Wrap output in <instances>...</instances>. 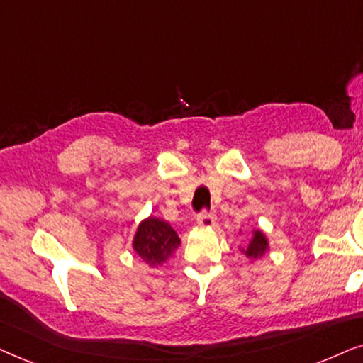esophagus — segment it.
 I'll return each mask as SVG.
<instances>
[{
	"label": "esophagus",
	"instance_id": "esophagus-1",
	"mask_svg": "<svg viewBox=\"0 0 363 363\" xmlns=\"http://www.w3.org/2000/svg\"><path fill=\"white\" fill-rule=\"evenodd\" d=\"M216 224V217L214 214H207V212H201L197 216V225L201 227H212Z\"/></svg>",
	"mask_w": 363,
	"mask_h": 363
}]
</instances>
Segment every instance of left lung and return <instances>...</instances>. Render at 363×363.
I'll list each match as a JSON object with an SVG mask.
<instances>
[{
  "label": "left lung",
  "instance_id": "left-lung-1",
  "mask_svg": "<svg viewBox=\"0 0 363 363\" xmlns=\"http://www.w3.org/2000/svg\"><path fill=\"white\" fill-rule=\"evenodd\" d=\"M269 239L265 238L264 230L254 229L250 238L247 240H244L242 245H239V250L250 260V262H254V260L262 259L264 255L269 252Z\"/></svg>",
  "mask_w": 363,
  "mask_h": 363
}]
</instances>
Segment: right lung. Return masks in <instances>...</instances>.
<instances>
[{
    "label": "right lung",
    "instance_id": "add662e5",
    "mask_svg": "<svg viewBox=\"0 0 363 363\" xmlns=\"http://www.w3.org/2000/svg\"><path fill=\"white\" fill-rule=\"evenodd\" d=\"M179 245L181 239L171 224L154 216L139 222L133 239L134 252L149 267H161L162 264H166Z\"/></svg>",
    "mask_w": 363,
    "mask_h": 363
}]
</instances>
